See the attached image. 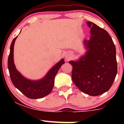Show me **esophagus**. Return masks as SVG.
Returning a JSON list of instances; mask_svg holds the SVG:
<instances>
[{
	"instance_id": "1",
	"label": "esophagus",
	"mask_w": 124,
	"mask_h": 124,
	"mask_svg": "<svg viewBox=\"0 0 124 124\" xmlns=\"http://www.w3.org/2000/svg\"><path fill=\"white\" fill-rule=\"evenodd\" d=\"M65 57H66V59H70V55H66Z\"/></svg>"
}]
</instances>
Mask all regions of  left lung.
I'll return each instance as SVG.
<instances>
[{"instance_id":"1","label":"left lung","mask_w":124,"mask_h":124,"mask_svg":"<svg viewBox=\"0 0 124 124\" xmlns=\"http://www.w3.org/2000/svg\"><path fill=\"white\" fill-rule=\"evenodd\" d=\"M90 39H85L87 49L79 60L71 61L73 67L72 79L82 92L97 96L107 92L112 86L117 73L116 49L107 31L90 21Z\"/></svg>"}]
</instances>
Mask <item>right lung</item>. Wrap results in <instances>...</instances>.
Wrapping results in <instances>:
<instances>
[{
    "mask_svg": "<svg viewBox=\"0 0 124 124\" xmlns=\"http://www.w3.org/2000/svg\"><path fill=\"white\" fill-rule=\"evenodd\" d=\"M17 37L14 38L11 44L8 57V66L11 80L14 86L27 97L31 99L44 97L49 94L53 89L55 76L61 66L65 63L63 59L54 65L42 79L38 80H29L17 71L14 63V45Z\"/></svg>",
    "mask_w": 124,
    "mask_h": 124,
    "instance_id": "obj_1",
    "label": "right lung"
}]
</instances>
